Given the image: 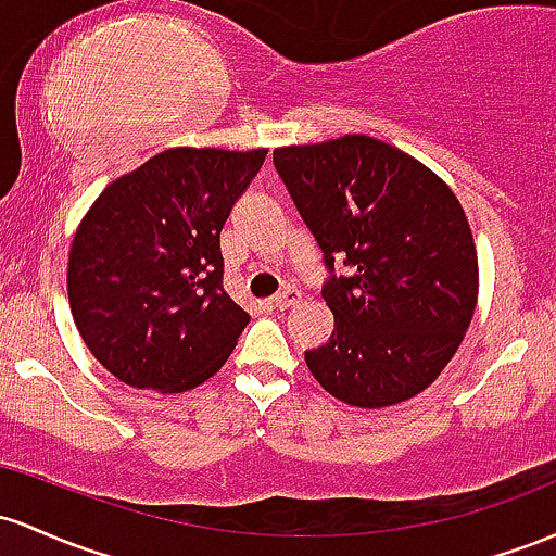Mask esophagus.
Here are the masks:
<instances>
[{
    "instance_id": "obj_1",
    "label": "esophagus",
    "mask_w": 556,
    "mask_h": 556,
    "mask_svg": "<svg viewBox=\"0 0 556 556\" xmlns=\"http://www.w3.org/2000/svg\"><path fill=\"white\" fill-rule=\"evenodd\" d=\"M299 299H302V294H299L296 289H291V286H289V289H283V291H280V294L273 296L270 304H273V307H276V309H289L291 304L299 302Z\"/></svg>"
}]
</instances>
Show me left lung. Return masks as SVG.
Here are the masks:
<instances>
[{
  "instance_id": "left-lung-1",
  "label": "left lung",
  "mask_w": 556,
  "mask_h": 556,
  "mask_svg": "<svg viewBox=\"0 0 556 556\" xmlns=\"http://www.w3.org/2000/svg\"><path fill=\"white\" fill-rule=\"evenodd\" d=\"M280 180L328 267L336 328L304 352L330 396L389 407L428 389L454 357L478 299L463 204L402 149L370 136L273 152ZM346 277L334 276V257Z\"/></svg>"
}]
</instances>
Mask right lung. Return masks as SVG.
Masks as SVG:
<instances>
[{
	"mask_svg": "<svg viewBox=\"0 0 556 556\" xmlns=\"http://www.w3.org/2000/svg\"><path fill=\"white\" fill-rule=\"evenodd\" d=\"M267 149H167L112 180L80 220L67 299L89 352L123 383L189 391L249 315L223 289L220 230Z\"/></svg>",
	"mask_w": 556,
	"mask_h": 556,
	"instance_id": "1",
	"label": "right lung"
}]
</instances>
